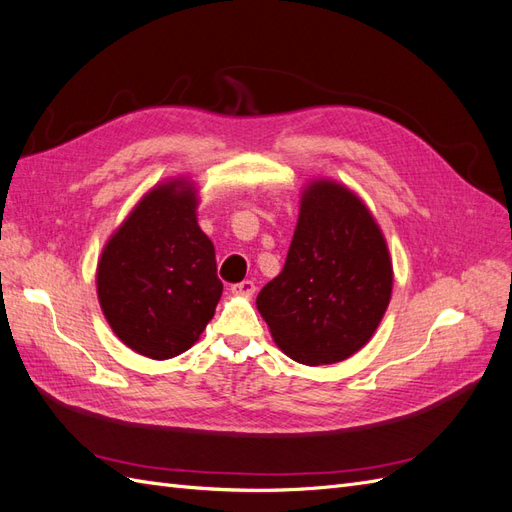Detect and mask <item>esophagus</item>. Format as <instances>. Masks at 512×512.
Returning a JSON list of instances; mask_svg holds the SVG:
<instances>
[{"instance_id":"1","label":"esophagus","mask_w":512,"mask_h":512,"mask_svg":"<svg viewBox=\"0 0 512 512\" xmlns=\"http://www.w3.org/2000/svg\"><path fill=\"white\" fill-rule=\"evenodd\" d=\"M230 292L232 294H239V297H250V294L256 292V284L252 280H243L239 284H232Z\"/></svg>"}]
</instances>
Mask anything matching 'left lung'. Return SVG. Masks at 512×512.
<instances>
[{"mask_svg": "<svg viewBox=\"0 0 512 512\" xmlns=\"http://www.w3.org/2000/svg\"><path fill=\"white\" fill-rule=\"evenodd\" d=\"M389 247L359 196L335 181L309 183L282 273L256 307L290 359L339 363L361 350L389 307Z\"/></svg>", "mask_w": 512, "mask_h": 512, "instance_id": "obj_1", "label": "left lung"}]
</instances>
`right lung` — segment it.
Instances as JSON below:
<instances>
[{"mask_svg":"<svg viewBox=\"0 0 512 512\" xmlns=\"http://www.w3.org/2000/svg\"><path fill=\"white\" fill-rule=\"evenodd\" d=\"M196 190L166 181L143 196L98 262V299L115 335L164 361L194 346L222 297L215 250L196 222Z\"/></svg>","mask_w":512,"mask_h":512,"instance_id":"add662e5","label":"right lung"}]
</instances>
